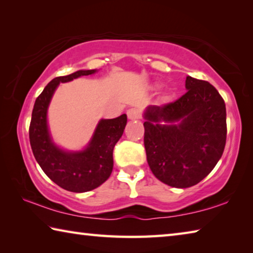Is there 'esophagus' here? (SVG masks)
Instances as JSON below:
<instances>
[{"label": "esophagus", "mask_w": 253, "mask_h": 253, "mask_svg": "<svg viewBox=\"0 0 253 253\" xmlns=\"http://www.w3.org/2000/svg\"><path fill=\"white\" fill-rule=\"evenodd\" d=\"M127 116L129 119H140L142 118V111L138 108H130L127 111Z\"/></svg>", "instance_id": "1"}]
</instances>
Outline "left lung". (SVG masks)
Segmentation results:
<instances>
[{
    "label": "left lung",
    "instance_id": "left-lung-1",
    "mask_svg": "<svg viewBox=\"0 0 253 253\" xmlns=\"http://www.w3.org/2000/svg\"><path fill=\"white\" fill-rule=\"evenodd\" d=\"M177 100L145 111L144 145L149 168L161 182L185 188L207 177L223 154L226 110L213 85L187 76ZM161 121L180 124L162 126Z\"/></svg>",
    "mask_w": 253,
    "mask_h": 253
}]
</instances>
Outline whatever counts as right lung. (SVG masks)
Here are the masks:
<instances>
[{"instance_id": "1", "label": "right lung", "mask_w": 253, "mask_h": 253, "mask_svg": "<svg viewBox=\"0 0 253 253\" xmlns=\"http://www.w3.org/2000/svg\"><path fill=\"white\" fill-rule=\"evenodd\" d=\"M95 72L96 70H79L51 80L34 102L29 128L30 145L42 170L57 185L75 193L91 191L110 176L114 166V147L125 129L127 116L124 114L114 119H102L84 151L67 153L51 142L46 126V109L60 83Z\"/></svg>"}]
</instances>
